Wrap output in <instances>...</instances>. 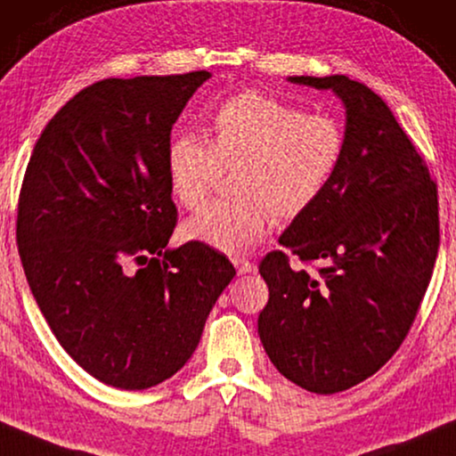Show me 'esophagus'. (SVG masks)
<instances>
[{"label": "esophagus", "mask_w": 456, "mask_h": 456, "mask_svg": "<svg viewBox=\"0 0 456 456\" xmlns=\"http://www.w3.org/2000/svg\"><path fill=\"white\" fill-rule=\"evenodd\" d=\"M233 264L237 268V274H251V272H256V264H251L248 260H241V257H235Z\"/></svg>", "instance_id": "obj_1"}]
</instances>
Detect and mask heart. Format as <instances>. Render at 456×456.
Listing matches in <instances>:
<instances>
[{"label":"heart","mask_w":456,"mask_h":456,"mask_svg":"<svg viewBox=\"0 0 456 456\" xmlns=\"http://www.w3.org/2000/svg\"><path fill=\"white\" fill-rule=\"evenodd\" d=\"M346 145V126L334 114L303 112L260 92L223 100L207 118V141L182 133L166 147L169 190L188 210L205 207L223 169H233V196L192 216L186 237L225 254H246L276 216L297 219L322 199Z\"/></svg>","instance_id":"1"}]
</instances>
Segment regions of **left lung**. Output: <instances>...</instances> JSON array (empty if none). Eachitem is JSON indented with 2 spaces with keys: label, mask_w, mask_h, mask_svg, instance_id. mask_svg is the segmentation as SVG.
Here are the masks:
<instances>
[{
  "label": "left lung",
  "mask_w": 456,
  "mask_h": 456,
  "mask_svg": "<svg viewBox=\"0 0 456 456\" xmlns=\"http://www.w3.org/2000/svg\"><path fill=\"white\" fill-rule=\"evenodd\" d=\"M346 106L336 178L260 262L270 297L257 334L281 375L319 395L350 389L395 354L418 315L440 246L438 192L383 98L346 76L289 77Z\"/></svg>",
  "instance_id": "1"
}]
</instances>
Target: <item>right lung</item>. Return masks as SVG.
<instances>
[{"instance_id":"add662e5","label":"right lung","mask_w":456,"mask_h":456,"mask_svg":"<svg viewBox=\"0 0 456 456\" xmlns=\"http://www.w3.org/2000/svg\"><path fill=\"white\" fill-rule=\"evenodd\" d=\"M208 71L102 79L34 145L18 200L26 281L67 354L106 385L149 389L192 356L235 268L200 241L167 249L174 122Z\"/></svg>"}]
</instances>
